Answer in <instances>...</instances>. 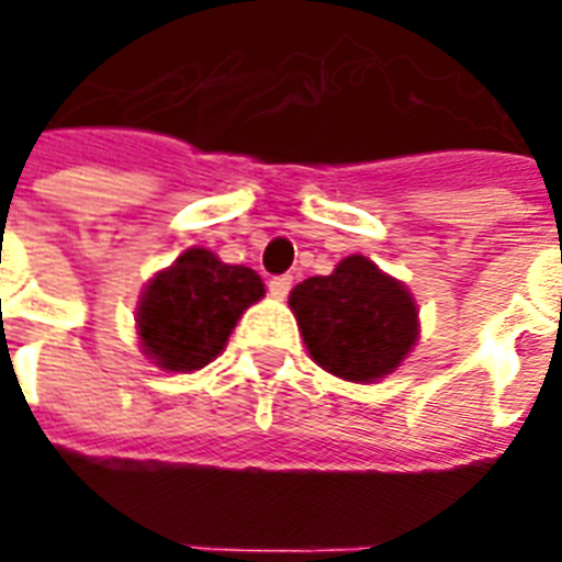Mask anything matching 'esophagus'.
I'll use <instances>...</instances> for the list:
<instances>
[{
	"label": "esophagus",
	"mask_w": 562,
	"mask_h": 562,
	"mask_svg": "<svg viewBox=\"0 0 562 562\" xmlns=\"http://www.w3.org/2000/svg\"><path fill=\"white\" fill-rule=\"evenodd\" d=\"M268 289H271L273 297L282 300L291 291V277H273V280L268 282Z\"/></svg>",
	"instance_id": "1"
}]
</instances>
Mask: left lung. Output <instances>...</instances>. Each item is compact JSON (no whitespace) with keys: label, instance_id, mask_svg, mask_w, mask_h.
I'll return each mask as SVG.
<instances>
[{"label":"left lung","instance_id":"left-lung-1","mask_svg":"<svg viewBox=\"0 0 562 562\" xmlns=\"http://www.w3.org/2000/svg\"><path fill=\"white\" fill-rule=\"evenodd\" d=\"M289 306L310 357L350 383H376L397 371L422 333L413 291L362 252L327 277L297 282Z\"/></svg>","mask_w":562,"mask_h":562}]
</instances>
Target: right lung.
<instances>
[{
  "instance_id": "right-lung-1",
  "label": "right lung",
  "mask_w": 562,
  "mask_h": 562,
  "mask_svg": "<svg viewBox=\"0 0 562 562\" xmlns=\"http://www.w3.org/2000/svg\"><path fill=\"white\" fill-rule=\"evenodd\" d=\"M262 297L265 282L252 268L221 262L205 247H188L140 291L135 310L140 350L170 374L200 371L224 353L235 324Z\"/></svg>"
}]
</instances>
